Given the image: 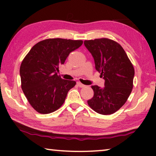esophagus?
<instances>
[{
	"label": "esophagus",
	"mask_w": 156,
	"mask_h": 156,
	"mask_svg": "<svg viewBox=\"0 0 156 156\" xmlns=\"http://www.w3.org/2000/svg\"><path fill=\"white\" fill-rule=\"evenodd\" d=\"M76 84H77V86H78V87H81V88H82V87H85V85H84V84H82V83L80 82H78L77 83H76Z\"/></svg>",
	"instance_id": "obj_1"
}]
</instances>
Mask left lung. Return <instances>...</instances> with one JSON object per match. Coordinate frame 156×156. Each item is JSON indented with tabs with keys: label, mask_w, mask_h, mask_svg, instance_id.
Listing matches in <instances>:
<instances>
[{
	"label": "left lung",
	"mask_w": 156,
	"mask_h": 156,
	"mask_svg": "<svg viewBox=\"0 0 156 156\" xmlns=\"http://www.w3.org/2000/svg\"><path fill=\"white\" fill-rule=\"evenodd\" d=\"M97 71L104 80V87L91 86L94 97L87 101L98 114H112L127 101L133 89L134 68L119 43L107 38L85 40Z\"/></svg>",
	"instance_id": "8db88e82"
}]
</instances>
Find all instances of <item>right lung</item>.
<instances>
[{
	"label": "right lung",
	"mask_w": 156,
	"mask_h": 156,
	"mask_svg": "<svg viewBox=\"0 0 156 156\" xmlns=\"http://www.w3.org/2000/svg\"><path fill=\"white\" fill-rule=\"evenodd\" d=\"M82 40L52 38L35 44L20 68L21 87L27 101L40 114H50L61 107L76 82L57 75L69 53L80 48Z\"/></svg>",
	"instance_id": "1"
}]
</instances>
